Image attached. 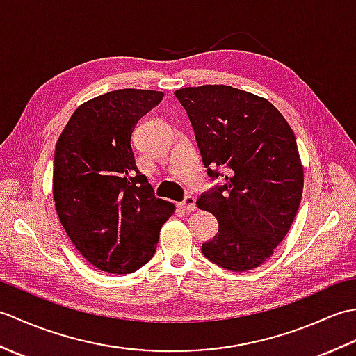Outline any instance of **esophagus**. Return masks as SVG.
Listing matches in <instances>:
<instances>
[{"instance_id":"34e87169","label":"esophagus","mask_w":356,"mask_h":356,"mask_svg":"<svg viewBox=\"0 0 356 356\" xmlns=\"http://www.w3.org/2000/svg\"><path fill=\"white\" fill-rule=\"evenodd\" d=\"M179 207L182 208L184 211H195V197H193V195H186L184 202L179 203Z\"/></svg>"}]
</instances>
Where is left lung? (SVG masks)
Instances as JSON below:
<instances>
[{
  "label": "left lung",
  "instance_id": "8db88e82",
  "mask_svg": "<svg viewBox=\"0 0 356 356\" xmlns=\"http://www.w3.org/2000/svg\"><path fill=\"white\" fill-rule=\"evenodd\" d=\"M194 128L209 177L223 186L203 194L200 209L218 222L202 252L232 272L259 268L282 243L303 195L305 172L291 125L261 96L231 86L174 92Z\"/></svg>",
  "mask_w": 356,
  "mask_h": 356
}]
</instances>
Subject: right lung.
<instances>
[{
    "instance_id": "add662e5",
    "label": "right lung",
    "mask_w": 356,
    "mask_h": 356,
    "mask_svg": "<svg viewBox=\"0 0 356 356\" xmlns=\"http://www.w3.org/2000/svg\"><path fill=\"white\" fill-rule=\"evenodd\" d=\"M162 97L138 88L96 96L79 105L56 142L58 217L82 257L108 274H131L148 263L176 211L154 197L131 148L134 125Z\"/></svg>"
}]
</instances>
